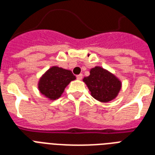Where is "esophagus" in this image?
<instances>
[{
  "instance_id": "34e87169",
  "label": "esophagus",
  "mask_w": 155,
  "mask_h": 155,
  "mask_svg": "<svg viewBox=\"0 0 155 155\" xmlns=\"http://www.w3.org/2000/svg\"><path fill=\"white\" fill-rule=\"evenodd\" d=\"M76 78H77V80H82V78H83V74H80V75H76Z\"/></svg>"
}]
</instances>
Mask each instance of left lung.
<instances>
[{
  "mask_svg": "<svg viewBox=\"0 0 155 155\" xmlns=\"http://www.w3.org/2000/svg\"><path fill=\"white\" fill-rule=\"evenodd\" d=\"M90 75L83 79L90 91L91 96L101 101L108 102L116 98L122 82L119 78L103 67L97 66L90 69Z\"/></svg>",
  "mask_w": 155,
  "mask_h": 155,
  "instance_id": "1",
  "label": "left lung"
}]
</instances>
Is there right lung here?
Wrapping results in <instances>:
<instances>
[{"label":"right lung","mask_w":155,"mask_h":155,"mask_svg":"<svg viewBox=\"0 0 155 155\" xmlns=\"http://www.w3.org/2000/svg\"><path fill=\"white\" fill-rule=\"evenodd\" d=\"M75 79L71 71L53 66L41 76L38 89L46 98L55 101L62 96L66 87Z\"/></svg>","instance_id":"1"}]
</instances>
